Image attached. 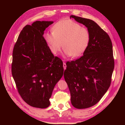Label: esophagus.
<instances>
[{
    "mask_svg": "<svg viewBox=\"0 0 125 125\" xmlns=\"http://www.w3.org/2000/svg\"><path fill=\"white\" fill-rule=\"evenodd\" d=\"M63 68H64V69L65 70V69H66V67H67V65H66V64H65V63L63 62Z\"/></svg>",
    "mask_w": 125,
    "mask_h": 125,
    "instance_id": "1",
    "label": "esophagus"
}]
</instances>
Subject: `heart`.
I'll return each instance as SVG.
<instances>
[{"label": "heart", "mask_w": 125, "mask_h": 125, "mask_svg": "<svg viewBox=\"0 0 125 125\" xmlns=\"http://www.w3.org/2000/svg\"><path fill=\"white\" fill-rule=\"evenodd\" d=\"M53 31L46 32L44 37L53 54L57 55L62 47L67 57H78L85 51L90 36L85 27L71 20H62L53 27Z\"/></svg>", "instance_id": "heart-1"}]
</instances>
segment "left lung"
I'll use <instances>...</instances> for the list:
<instances>
[{
	"mask_svg": "<svg viewBox=\"0 0 125 125\" xmlns=\"http://www.w3.org/2000/svg\"><path fill=\"white\" fill-rule=\"evenodd\" d=\"M70 18L85 25L90 36L83 56L67 62L64 72L72 104L86 109L98 103L110 85L114 69L113 45L108 34L94 21L74 15Z\"/></svg>",
	"mask_w": 125,
	"mask_h": 125,
	"instance_id": "1",
	"label": "left lung"
}]
</instances>
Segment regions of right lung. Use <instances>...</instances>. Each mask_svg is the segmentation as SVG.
I'll list each match as a JSON object with an SVG mask.
<instances>
[{"mask_svg": "<svg viewBox=\"0 0 125 125\" xmlns=\"http://www.w3.org/2000/svg\"><path fill=\"white\" fill-rule=\"evenodd\" d=\"M53 21H36L21 31L12 53L11 72L18 92L32 107L44 109L63 75V62L54 57L43 37Z\"/></svg>", "mask_w": 125, "mask_h": 125, "instance_id": "right-lung-1", "label": "right lung"}]
</instances>
